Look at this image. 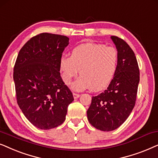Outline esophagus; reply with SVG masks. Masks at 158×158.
Segmentation results:
<instances>
[{
    "label": "esophagus",
    "instance_id": "1",
    "mask_svg": "<svg viewBox=\"0 0 158 158\" xmlns=\"http://www.w3.org/2000/svg\"><path fill=\"white\" fill-rule=\"evenodd\" d=\"M73 98L74 99H77L78 98H79V97H80V94H77V93H73Z\"/></svg>",
    "mask_w": 158,
    "mask_h": 158
}]
</instances>
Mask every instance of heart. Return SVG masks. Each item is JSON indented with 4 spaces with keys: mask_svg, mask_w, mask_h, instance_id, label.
I'll return each instance as SVG.
<instances>
[{
    "mask_svg": "<svg viewBox=\"0 0 158 158\" xmlns=\"http://www.w3.org/2000/svg\"><path fill=\"white\" fill-rule=\"evenodd\" d=\"M117 49L104 44L88 43L72 50L70 57L61 58L60 70L62 79L71 85L79 71L81 77L73 85V89L83 91L92 88L100 91L108 86L114 77L118 64Z\"/></svg>",
    "mask_w": 158,
    "mask_h": 158,
    "instance_id": "b5f03b06",
    "label": "heart"
}]
</instances>
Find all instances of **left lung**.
Returning a JSON list of instances; mask_svg holds the SVG:
<instances>
[{"instance_id":"left-lung-1","label":"left lung","mask_w":158,"mask_h":158,"mask_svg":"<svg viewBox=\"0 0 158 158\" xmlns=\"http://www.w3.org/2000/svg\"><path fill=\"white\" fill-rule=\"evenodd\" d=\"M119 59L117 71L103 92L92 97L87 111L92 127L104 131L116 129L129 116L136 103L139 82V69L130 46L116 36H111Z\"/></svg>"}]
</instances>
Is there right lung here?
<instances>
[{
    "instance_id": "1",
    "label": "right lung",
    "mask_w": 158,
    "mask_h": 158,
    "mask_svg": "<svg viewBox=\"0 0 158 158\" xmlns=\"http://www.w3.org/2000/svg\"><path fill=\"white\" fill-rule=\"evenodd\" d=\"M69 40L64 35L39 34L24 44L16 58L14 80L17 103L38 129L62 124L73 100L60 73V60Z\"/></svg>"
}]
</instances>
